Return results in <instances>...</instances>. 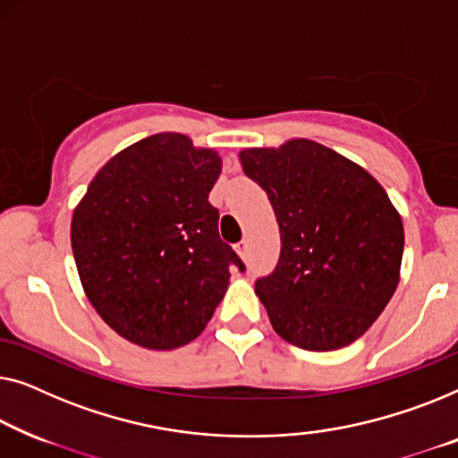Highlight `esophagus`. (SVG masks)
Here are the masks:
<instances>
[{"label":"esophagus","instance_id":"esophagus-1","mask_svg":"<svg viewBox=\"0 0 458 458\" xmlns=\"http://www.w3.org/2000/svg\"><path fill=\"white\" fill-rule=\"evenodd\" d=\"M236 253L242 257V259H247V253H249V242L247 241H241L236 244Z\"/></svg>","mask_w":458,"mask_h":458}]
</instances>
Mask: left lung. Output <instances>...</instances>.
I'll return each instance as SVG.
<instances>
[{
    "mask_svg": "<svg viewBox=\"0 0 458 458\" xmlns=\"http://www.w3.org/2000/svg\"><path fill=\"white\" fill-rule=\"evenodd\" d=\"M241 164L280 224L278 266L255 282L274 330L305 351L355 343L388 305L401 272L403 222L386 191L307 139L244 149Z\"/></svg>",
    "mask_w": 458,
    "mask_h": 458,
    "instance_id": "left-lung-1",
    "label": "left lung"
}]
</instances>
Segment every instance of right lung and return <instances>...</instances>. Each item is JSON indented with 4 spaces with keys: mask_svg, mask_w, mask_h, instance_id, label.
<instances>
[{
    "mask_svg": "<svg viewBox=\"0 0 458 458\" xmlns=\"http://www.w3.org/2000/svg\"><path fill=\"white\" fill-rule=\"evenodd\" d=\"M220 172L216 151L162 132L120 151L89 184L72 253L89 301L122 338L156 351L189 344L224 299L230 267L244 272L208 201Z\"/></svg>",
    "mask_w": 458,
    "mask_h": 458,
    "instance_id": "obj_1",
    "label": "right lung"
}]
</instances>
